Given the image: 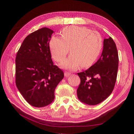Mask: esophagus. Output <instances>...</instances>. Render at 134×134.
Listing matches in <instances>:
<instances>
[{
    "label": "esophagus",
    "instance_id": "obj_1",
    "mask_svg": "<svg viewBox=\"0 0 134 134\" xmlns=\"http://www.w3.org/2000/svg\"><path fill=\"white\" fill-rule=\"evenodd\" d=\"M70 75H71V73H70V72H69L66 71V72H64V76H65V77H68L70 76Z\"/></svg>",
    "mask_w": 134,
    "mask_h": 134
}]
</instances>
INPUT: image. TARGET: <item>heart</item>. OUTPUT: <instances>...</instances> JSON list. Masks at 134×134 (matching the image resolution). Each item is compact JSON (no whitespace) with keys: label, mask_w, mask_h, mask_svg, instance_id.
<instances>
[{"label":"heart","mask_w":134,"mask_h":134,"mask_svg":"<svg viewBox=\"0 0 134 134\" xmlns=\"http://www.w3.org/2000/svg\"><path fill=\"white\" fill-rule=\"evenodd\" d=\"M62 38L53 36L49 41L51 55L57 62L63 60L69 49L70 55L61 63L65 69L86 67L96 62L102 48V39L98 32L86 27L70 26L61 32Z\"/></svg>","instance_id":"1"}]
</instances>
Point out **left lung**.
Instances as JSON below:
<instances>
[{"label":"left lung","mask_w":134,"mask_h":134,"mask_svg":"<svg viewBox=\"0 0 134 134\" xmlns=\"http://www.w3.org/2000/svg\"><path fill=\"white\" fill-rule=\"evenodd\" d=\"M119 58L116 44L109 37L104 39L103 49L97 62L86 71L79 72L80 84L79 99L89 105H96L107 98L116 83Z\"/></svg>","instance_id":"8db88e82"}]
</instances>
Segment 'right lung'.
Returning a JSON list of instances; mask_svg holds the SVG:
<instances>
[{"label": "right lung", "mask_w": 134, "mask_h": 134, "mask_svg": "<svg viewBox=\"0 0 134 134\" xmlns=\"http://www.w3.org/2000/svg\"><path fill=\"white\" fill-rule=\"evenodd\" d=\"M54 31L42 28L25 38L16 57V85L31 105L42 108L54 100L64 72L54 65L49 41Z\"/></svg>", "instance_id": "right-lung-1"}]
</instances>
